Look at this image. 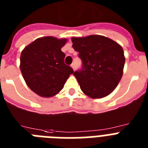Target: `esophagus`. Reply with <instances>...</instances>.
<instances>
[{
	"label": "esophagus",
	"instance_id": "esophagus-1",
	"mask_svg": "<svg viewBox=\"0 0 148 148\" xmlns=\"http://www.w3.org/2000/svg\"><path fill=\"white\" fill-rule=\"evenodd\" d=\"M71 67L73 68V70L75 71V63H73V64L71 65Z\"/></svg>",
	"mask_w": 148,
	"mask_h": 148
}]
</instances>
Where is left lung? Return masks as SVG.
Returning a JSON list of instances; mask_svg holds the SVG:
<instances>
[{
	"instance_id": "1",
	"label": "left lung",
	"mask_w": 148,
	"mask_h": 148,
	"mask_svg": "<svg viewBox=\"0 0 148 148\" xmlns=\"http://www.w3.org/2000/svg\"><path fill=\"white\" fill-rule=\"evenodd\" d=\"M71 40L82 61V69L73 73L81 90L92 99L111 94L123 75L125 57L121 45L101 35Z\"/></svg>"
}]
</instances>
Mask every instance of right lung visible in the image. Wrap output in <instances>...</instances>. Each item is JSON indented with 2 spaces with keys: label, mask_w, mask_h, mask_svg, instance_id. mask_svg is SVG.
<instances>
[{
  "label": "right lung",
  "mask_w": 148,
  "mask_h": 148,
  "mask_svg": "<svg viewBox=\"0 0 148 148\" xmlns=\"http://www.w3.org/2000/svg\"><path fill=\"white\" fill-rule=\"evenodd\" d=\"M67 39L44 36L27 45L21 55V73L27 86L41 97L49 98L62 90L73 69L64 63L61 51Z\"/></svg>",
  "instance_id": "obj_1"
}]
</instances>
